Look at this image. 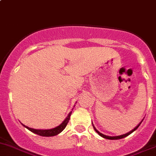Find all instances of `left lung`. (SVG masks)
Instances as JSON below:
<instances>
[{"instance_id": "8db88e82", "label": "left lung", "mask_w": 156, "mask_h": 156, "mask_svg": "<svg viewBox=\"0 0 156 156\" xmlns=\"http://www.w3.org/2000/svg\"><path fill=\"white\" fill-rule=\"evenodd\" d=\"M143 122V120L142 121L140 122L139 123V124H138V126H136L135 128H134V129L133 130H131V131H129V132H128V133H126V134H122V135H119V136H115V137H110V136H107V135H104V134H103L102 133H101V132H99L98 131L97 129H96L95 128V127L94 126V125H93V123H92V126H93V128H94V131H96V132L98 133V134H99V135L100 136H101L102 137H104V138H106V139H109V140H119V139H122V138H124V137H127V136H128L129 135V134H131V133L132 132H134V131H135V130H137V128H138V127L140 126V125L141 124V122Z\"/></svg>"}]
</instances>
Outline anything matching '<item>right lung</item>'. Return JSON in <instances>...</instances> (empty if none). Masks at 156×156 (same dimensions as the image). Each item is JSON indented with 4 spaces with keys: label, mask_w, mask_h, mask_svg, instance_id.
I'll return each mask as SVG.
<instances>
[{
    "label": "right lung",
    "mask_w": 156,
    "mask_h": 156,
    "mask_svg": "<svg viewBox=\"0 0 156 156\" xmlns=\"http://www.w3.org/2000/svg\"><path fill=\"white\" fill-rule=\"evenodd\" d=\"M72 111L70 112L68 114V115L66 117L65 120L63 121V122L61 125H59L58 126L55 127V128H52V129H46V130H42V129H34V128H29L28 126H25V125L22 124V126L28 129L31 132L34 133V134H38L40 136H43V137H52V136H55L57 134H58L59 133L62 132L64 129L65 128V127L67 126V124L68 123L69 120H70V115H71Z\"/></svg>",
    "instance_id": "add662e5"
}]
</instances>
